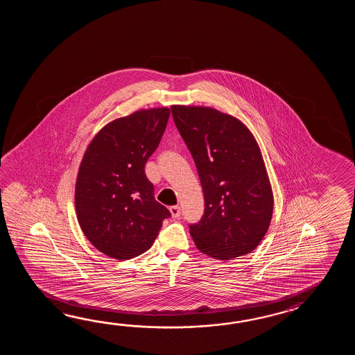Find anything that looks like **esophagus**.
I'll use <instances>...</instances> for the list:
<instances>
[{
  "label": "esophagus",
  "instance_id": "34e87169",
  "mask_svg": "<svg viewBox=\"0 0 355 355\" xmlns=\"http://www.w3.org/2000/svg\"><path fill=\"white\" fill-rule=\"evenodd\" d=\"M170 213H171V216H173V218H180V216H181L180 207H178V205H174V207H170Z\"/></svg>",
  "mask_w": 355,
  "mask_h": 355
}]
</instances>
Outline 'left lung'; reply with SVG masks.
<instances>
[{
  "instance_id": "1",
  "label": "left lung",
  "mask_w": 355,
  "mask_h": 355,
  "mask_svg": "<svg viewBox=\"0 0 355 355\" xmlns=\"http://www.w3.org/2000/svg\"><path fill=\"white\" fill-rule=\"evenodd\" d=\"M175 125L196 162L204 214L189 225L196 248L231 260L257 249L272 216L264 159L248 127L204 106H171Z\"/></svg>"
}]
</instances>
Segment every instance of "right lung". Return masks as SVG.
<instances>
[{"label":"right lung","mask_w":355,"mask_h":355,"mask_svg":"<svg viewBox=\"0 0 355 355\" xmlns=\"http://www.w3.org/2000/svg\"><path fill=\"white\" fill-rule=\"evenodd\" d=\"M170 109L138 110L106 124L89 144L76 181L77 219L87 240L116 260L150 249L164 219L144 165L159 147Z\"/></svg>","instance_id":"add662e5"}]
</instances>
